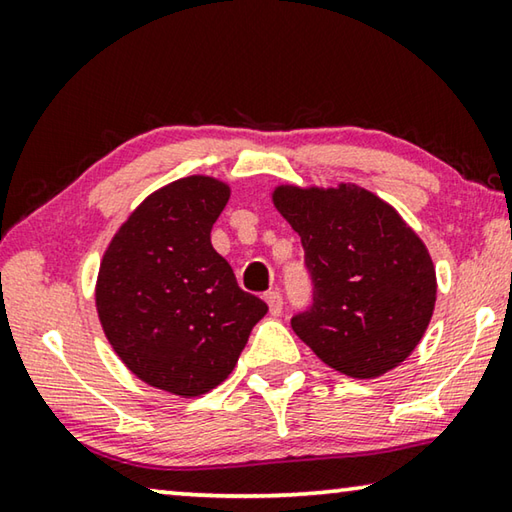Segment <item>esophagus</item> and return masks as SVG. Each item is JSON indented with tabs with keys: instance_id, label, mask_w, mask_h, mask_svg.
<instances>
[{
	"instance_id": "obj_1",
	"label": "esophagus",
	"mask_w": 512,
	"mask_h": 512,
	"mask_svg": "<svg viewBox=\"0 0 512 512\" xmlns=\"http://www.w3.org/2000/svg\"><path fill=\"white\" fill-rule=\"evenodd\" d=\"M266 305L271 316H280L282 314V293L280 291H268L266 293Z\"/></svg>"
}]
</instances>
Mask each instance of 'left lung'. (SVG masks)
<instances>
[{"instance_id":"8db88e82","label":"left lung","mask_w":512,"mask_h":512,"mask_svg":"<svg viewBox=\"0 0 512 512\" xmlns=\"http://www.w3.org/2000/svg\"><path fill=\"white\" fill-rule=\"evenodd\" d=\"M273 205L300 235L314 302L291 327L320 361L354 379L393 370L422 341L436 268L395 207L352 183L280 185Z\"/></svg>"}]
</instances>
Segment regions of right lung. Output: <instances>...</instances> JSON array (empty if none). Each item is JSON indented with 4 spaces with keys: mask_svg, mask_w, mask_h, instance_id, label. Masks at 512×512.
I'll use <instances>...</instances> for the list:
<instances>
[{
    "mask_svg": "<svg viewBox=\"0 0 512 512\" xmlns=\"http://www.w3.org/2000/svg\"><path fill=\"white\" fill-rule=\"evenodd\" d=\"M228 198L221 180L180 178L144 198L101 259L97 311L106 339L135 377L171 395L219 386L268 311L212 248Z\"/></svg>",
    "mask_w": 512,
    "mask_h": 512,
    "instance_id": "add662e5",
    "label": "right lung"
}]
</instances>
